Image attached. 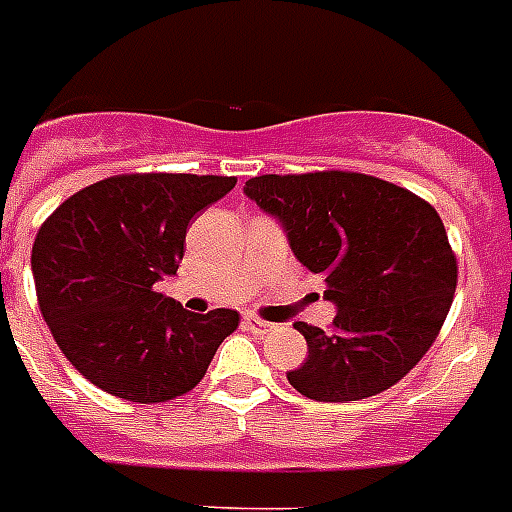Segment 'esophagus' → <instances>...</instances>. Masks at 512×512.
Returning <instances> with one entry per match:
<instances>
[{
	"label": "esophagus",
	"instance_id": "esophagus-1",
	"mask_svg": "<svg viewBox=\"0 0 512 512\" xmlns=\"http://www.w3.org/2000/svg\"><path fill=\"white\" fill-rule=\"evenodd\" d=\"M244 327H247L249 332H255V335H268V332H273L271 321L257 319V316H244Z\"/></svg>",
	"mask_w": 512,
	"mask_h": 512
}]
</instances>
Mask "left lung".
I'll return each instance as SVG.
<instances>
[{
	"mask_svg": "<svg viewBox=\"0 0 512 512\" xmlns=\"http://www.w3.org/2000/svg\"><path fill=\"white\" fill-rule=\"evenodd\" d=\"M244 193L279 217L297 260L337 303L327 332L295 324L308 358L287 374L292 388L358 401L404 380L436 342L457 289V255L436 209L401 185L342 170L260 175Z\"/></svg>",
	"mask_w": 512,
	"mask_h": 512,
	"instance_id": "1",
	"label": "left lung"
}]
</instances>
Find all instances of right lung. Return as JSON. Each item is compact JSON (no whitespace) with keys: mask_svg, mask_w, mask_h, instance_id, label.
<instances>
[{"mask_svg":"<svg viewBox=\"0 0 512 512\" xmlns=\"http://www.w3.org/2000/svg\"><path fill=\"white\" fill-rule=\"evenodd\" d=\"M236 177L132 172L87 185L42 223L36 300L76 372L111 396L162 404L193 390L239 313H191L156 289L183 260L191 217Z\"/></svg>","mask_w":512,"mask_h":512,"instance_id":"add662e5","label":"right lung"}]
</instances>
